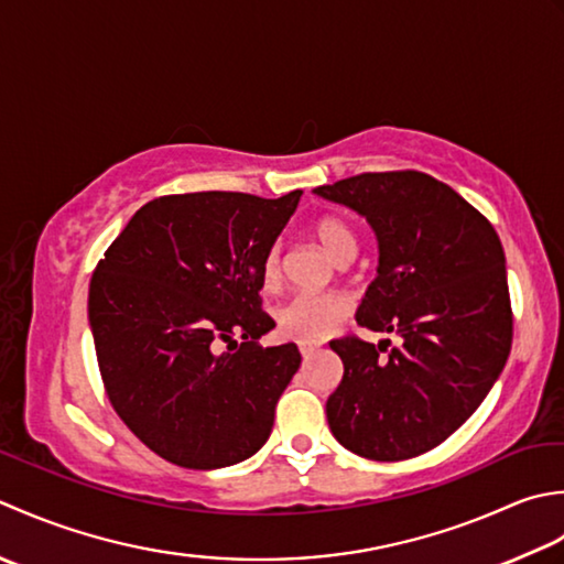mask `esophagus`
Instances as JSON below:
<instances>
[{
	"mask_svg": "<svg viewBox=\"0 0 564 564\" xmlns=\"http://www.w3.org/2000/svg\"><path fill=\"white\" fill-rule=\"evenodd\" d=\"M299 350H302L304 358H312L316 350H321L318 340H299Z\"/></svg>",
	"mask_w": 564,
	"mask_h": 564,
	"instance_id": "esophagus-1",
	"label": "esophagus"
}]
</instances>
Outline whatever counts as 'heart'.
I'll return each instance as SVG.
<instances>
[{"label": "heart", "instance_id": "1", "mask_svg": "<svg viewBox=\"0 0 564 564\" xmlns=\"http://www.w3.org/2000/svg\"><path fill=\"white\" fill-rule=\"evenodd\" d=\"M314 236L318 246L328 252V258L340 262L343 258L355 256L358 240L352 228L336 216H321L314 224ZM262 284L274 286L282 278V256L280 246H272L262 258ZM350 314V302L346 294L338 292H299L282 302L274 312V321L282 333L299 340H321L336 330Z\"/></svg>", "mask_w": 564, "mask_h": 564}]
</instances>
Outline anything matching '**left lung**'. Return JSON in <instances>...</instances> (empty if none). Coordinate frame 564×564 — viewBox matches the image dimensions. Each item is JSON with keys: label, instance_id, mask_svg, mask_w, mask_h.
<instances>
[{"label": "left lung", "instance_id": "8db88e82", "mask_svg": "<svg viewBox=\"0 0 564 564\" xmlns=\"http://www.w3.org/2000/svg\"><path fill=\"white\" fill-rule=\"evenodd\" d=\"M377 238V278L355 321L401 346L330 340L343 379L326 401L350 453L394 463L441 445L473 416L507 365L513 318L507 258L473 204L423 172H365L314 189Z\"/></svg>", "mask_w": 564, "mask_h": 564}]
</instances>
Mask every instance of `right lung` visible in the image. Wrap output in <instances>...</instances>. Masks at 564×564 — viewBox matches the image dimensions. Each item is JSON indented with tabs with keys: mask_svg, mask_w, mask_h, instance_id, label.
Wrapping results in <instances>:
<instances>
[{
	"mask_svg": "<svg viewBox=\"0 0 564 564\" xmlns=\"http://www.w3.org/2000/svg\"><path fill=\"white\" fill-rule=\"evenodd\" d=\"M299 197H160L99 260L87 312L109 401L172 465L228 467L270 438L302 355L294 343H258L274 328L260 308V268Z\"/></svg>",
	"mask_w": 564,
	"mask_h": 564,
	"instance_id": "obj_1",
	"label": "right lung"
}]
</instances>
